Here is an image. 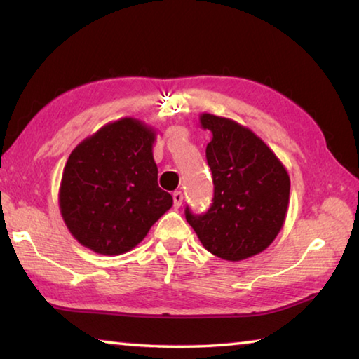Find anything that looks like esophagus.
<instances>
[{
	"instance_id": "34e87169",
	"label": "esophagus",
	"mask_w": 359,
	"mask_h": 359,
	"mask_svg": "<svg viewBox=\"0 0 359 359\" xmlns=\"http://www.w3.org/2000/svg\"><path fill=\"white\" fill-rule=\"evenodd\" d=\"M172 199H174V208L179 209L182 205V201H184V194H182V191H174Z\"/></svg>"
}]
</instances>
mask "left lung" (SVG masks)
I'll return each mask as SVG.
<instances>
[{
	"mask_svg": "<svg viewBox=\"0 0 359 359\" xmlns=\"http://www.w3.org/2000/svg\"><path fill=\"white\" fill-rule=\"evenodd\" d=\"M199 123L212 133L205 158L214 199L203 215L185 218L208 252L226 261L247 259L269 247L285 223L290 175L277 155L238 121L204 112Z\"/></svg>",
	"mask_w": 359,
	"mask_h": 359,
	"instance_id": "obj_1",
	"label": "left lung"
}]
</instances>
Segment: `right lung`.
Segmentation results:
<instances>
[{
  "instance_id": "add662e5",
  "label": "right lung",
  "mask_w": 359,
  "mask_h": 359,
  "mask_svg": "<svg viewBox=\"0 0 359 359\" xmlns=\"http://www.w3.org/2000/svg\"><path fill=\"white\" fill-rule=\"evenodd\" d=\"M156 131L131 117L111 121L71 151L60 184V212L77 242L100 255L130 252L172 196L158 187Z\"/></svg>"
}]
</instances>
